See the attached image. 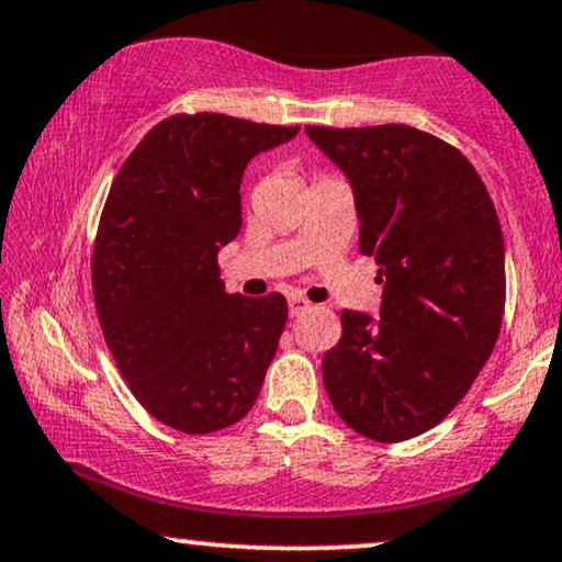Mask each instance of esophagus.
I'll use <instances>...</instances> for the list:
<instances>
[{
	"label": "esophagus",
	"instance_id": "obj_1",
	"mask_svg": "<svg viewBox=\"0 0 562 562\" xmlns=\"http://www.w3.org/2000/svg\"><path fill=\"white\" fill-rule=\"evenodd\" d=\"M310 310V302L304 296H289V315L299 317Z\"/></svg>",
	"mask_w": 562,
	"mask_h": 562
}]
</instances>
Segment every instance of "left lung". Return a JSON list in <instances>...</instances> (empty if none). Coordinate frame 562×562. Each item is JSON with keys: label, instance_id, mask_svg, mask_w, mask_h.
Listing matches in <instances>:
<instances>
[{"label": "left lung", "instance_id": "left-lung-1", "mask_svg": "<svg viewBox=\"0 0 562 562\" xmlns=\"http://www.w3.org/2000/svg\"><path fill=\"white\" fill-rule=\"evenodd\" d=\"M344 170L359 250L379 266L382 310L340 312L323 356L335 413L367 439L395 443L441 424L491 359L506 307L498 214L462 151L403 123L307 126Z\"/></svg>", "mask_w": 562, "mask_h": 562}]
</instances>
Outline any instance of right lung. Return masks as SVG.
Returning a JSON list of instances; mask_svg holds the SVG:
<instances>
[{"label": "right lung", "instance_id": "right-lung-1", "mask_svg": "<svg viewBox=\"0 0 562 562\" xmlns=\"http://www.w3.org/2000/svg\"><path fill=\"white\" fill-rule=\"evenodd\" d=\"M296 134L222 113L170 115L108 193L92 252L98 319L128 390L175 431H222L263 387L286 299L227 294L216 255L243 227L247 162Z\"/></svg>", "mask_w": 562, "mask_h": 562}]
</instances>
